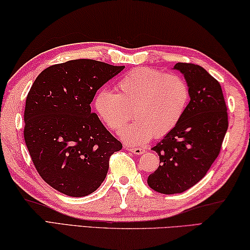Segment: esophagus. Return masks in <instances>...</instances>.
Returning <instances> with one entry per match:
<instances>
[{"instance_id": "34e87169", "label": "esophagus", "mask_w": 250, "mask_h": 250, "mask_svg": "<svg viewBox=\"0 0 250 250\" xmlns=\"http://www.w3.org/2000/svg\"><path fill=\"white\" fill-rule=\"evenodd\" d=\"M126 149L135 155H142L145 153V148H140V147H126Z\"/></svg>"}]
</instances>
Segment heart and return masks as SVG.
Wrapping results in <instances>:
<instances>
[{
    "label": "heart",
    "mask_w": 250,
    "mask_h": 250,
    "mask_svg": "<svg viewBox=\"0 0 250 250\" xmlns=\"http://www.w3.org/2000/svg\"><path fill=\"white\" fill-rule=\"evenodd\" d=\"M117 93L103 89L94 100L97 115L109 129L118 130L135 121L120 137L129 145H143L176 127L189 102V88L181 76L138 67L117 84Z\"/></svg>",
    "instance_id": "obj_1"
}]
</instances>
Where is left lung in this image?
Returning a JSON list of instances; mask_svg holds the SVG:
<instances>
[{
	"label": "left lung",
	"mask_w": 250,
	"mask_h": 250,
	"mask_svg": "<svg viewBox=\"0 0 250 250\" xmlns=\"http://www.w3.org/2000/svg\"><path fill=\"white\" fill-rule=\"evenodd\" d=\"M189 88V103L174 129L153 147L158 168L147 178L157 193L179 194L197 184L209 170L222 148L228 128L222 86L205 68L175 64Z\"/></svg>",
	"instance_id": "1"
}]
</instances>
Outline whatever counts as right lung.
Wrapping results in <instances>:
<instances>
[{
  "mask_svg": "<svg viewBox=\"0 0 250 250\" xmlns=\"http://www.w3.org/2000/svg\"><path fill=\"white\" fill-rule=\"evenodd\" d=\"M124 69L94 60L45 68L27 94L24 140L36 170L60 193L84 197L104 182L109 156L122 149L91 104L103 85Z\"/></svg>",
  "mask_w": 250,
  "mask_h": 250,
  "instance_id": "obj_1",
  "label": "right lung"
}]
</instances>
